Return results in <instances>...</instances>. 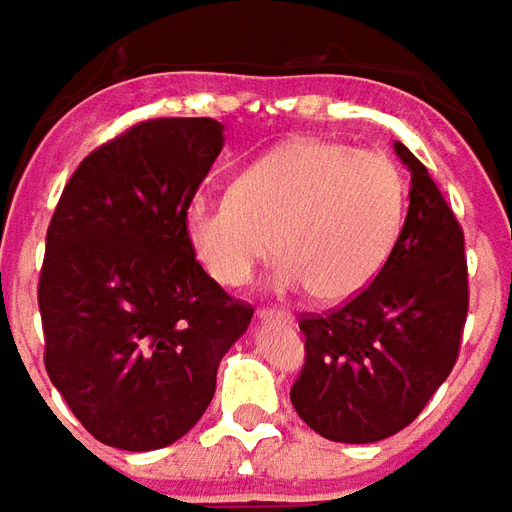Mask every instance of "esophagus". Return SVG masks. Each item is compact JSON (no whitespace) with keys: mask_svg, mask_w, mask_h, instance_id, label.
I'll list each match as a JSON object with an SVG mask.
<instances>
[{"mask_svg":"<svg viewBox=\"0 0 512 512\" xmlns=\"http://www.w3.org/2000/svg\"><path fill=\"white\" fill-rule=\"evenodd\" d=\"M256 317H259L262 322H292L295 320L289 311H281V308H259V311H256Z\"/></svg>","mask_w":512,"mask_h":512,"instance_id":"34e87169","label":"esophagus"}]
</instances>
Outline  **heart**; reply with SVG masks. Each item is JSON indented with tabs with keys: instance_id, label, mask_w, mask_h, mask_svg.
Segmentation results:
<instances>
[{
	"instance_id": "obj_1",
	"label": "heart",
	"mask_w": 512,
	"mask_h": 512,
	"mask_svg": "<svg viewBox=\"0 0 512 512\" xmlns=\"http://www.w3.org/2000/svg\"><path fill=\"white\" fill-rule=\"evenodd\" d=\"M405 181L386 154L300 137L239 173L226 195H195L184 234L223 286L281 256L273 284L333 303L358 295L397 245Z\"/></svg>"
}]
</instances>
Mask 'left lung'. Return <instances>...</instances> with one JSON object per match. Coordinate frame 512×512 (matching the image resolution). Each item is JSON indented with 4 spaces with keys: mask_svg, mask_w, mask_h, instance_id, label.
Instances as JSON below:
<instances>
[{
    "mask_svg": "<svg viewBox=\"0 0 512 512\" xmlns=\"http://www.w3.org/2000/svg\"><path fill=\"white\" fill-rule=\"evenodd\" d=\"M411 204L378 278L339 311L303 317L306 364L289 391L322 438L372 444L400 433L447 380L469 311L463 231L430 173L402 143Z\"/></svg>",
    "mask_w": 512,
    "mask_h": 512,
    "instance_id": "1",
    "label": "left lung"
}]
</instances>
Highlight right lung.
I'll return each instance as SVG.
<instances>
[{
	"label": "right lung",
	"mask_w": 512,
	"mask_h": 512,
	"mask_svg": "<svg viewBox=\"0 0 512 512\" xmlns=\"http://www.w3.org/2000/svg\"><path fill=\"white\" fill-rule=\"evenodd\" d=\"M223 123L154 118L96 148L46 231L38 308L46 372L90 436L151 452L187 436L253 308L195 262L184 212Z\"/></svg>",
	"instance_id": "1"
}]
</instances>
